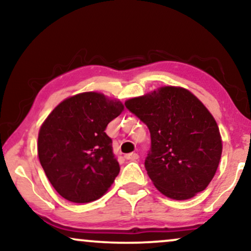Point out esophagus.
Returning <instances> with one entry per match:
<instances>
[{
	"instance_id": "obj_1",
	"label": "esophagus",
	"mask_w": 251,
	"mask_h": 251,
	"mask_svg": "<svg viewBox=\"0 0 251 251\" xmlns=\"http://www.w3.org/2000/svg\"><path fill=\"white\" fill-rule=\"evenodd\" d=\"M125 157L126 160H131V161H136L137 159H138V154L137 153H129V154H126Z\"/></svg>"
}]
</instances>
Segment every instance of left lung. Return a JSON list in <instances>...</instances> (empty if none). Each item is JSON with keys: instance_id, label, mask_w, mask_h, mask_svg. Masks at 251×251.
Segmentation results:
<instances>
[{"instance_id": "1", "label": "left lung", "mask_w": 251, "mask_h": 251, "mask_svg": "<svg viewBox=\"0 0 251 251\" xmlns=\"http://www.w3.org/2000/svg\"><path fill=\"white\" fill-rule=\"evenodd\" d=\"M147 126L151 150L145 160L154 186L174 200H187L208 186L222 156L214 116L184 88L163 87L126 101Z\"/></svg>"}]
</instances>
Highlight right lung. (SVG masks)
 Here are the masks:
<instances>
[{
    "mask_svg": "<svg viewBox=\"0 0 251 251\" xmlns=\"http://www.w3.org/2000/svg\"><path fill=\"white\" fill-rule=\"evenodd\" d=\"M122 102L98 92L61 101L43 122L37 154L58 193L75 203L104 195L120 173L106 126L123 111Z\"/></svg>",
    "mask_w": 251,
    "mask_h": 251,
    "instance_id": "1",
    "label": "right lung"
}]
</instances>
